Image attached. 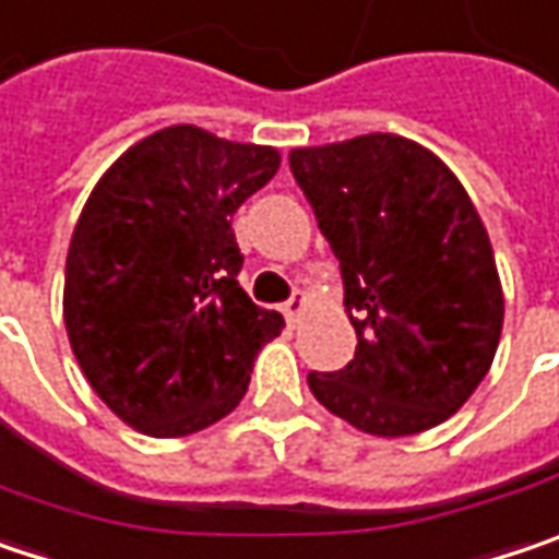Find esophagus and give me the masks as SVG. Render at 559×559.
Segmentation results:
<instances>
[{
	"mask_svg": "<svg viewBox=\"0 0 559 559\" xmlns=\"http://www.w3.org/2000/svg\"><path fill=\"white\" fill-rule=\"evenodd\" d=\"M301 311H305V296L301 293H296L293 299L283 305V314H286V321H289V328H296L301 318Z\"/></svg>",
	"mask_w": 559,
	"mask_h": 559,
	"instance_id": "esophagus-1",
	"label": "esophagus"
}]
</instances>
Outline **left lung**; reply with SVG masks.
<instances>
[{
	"instance_id": "8db88e82",
	"label": "left lung",
	"mask_w": 559,
	"mask_h": 559,
	"mask_svg": "<svg viewBox=\"0 0 559 559\" xmlns=\"http://www.w3.org/2000/svg\"><path fill=\"white\" fill-rule=\"evenodd\" d=\"M293 178L343 276L356 356L311 394L372 436L439 426L484 381L499 331L493 248L459 178L391 133L293 148Z\"/></svg>"
}]
</instances>
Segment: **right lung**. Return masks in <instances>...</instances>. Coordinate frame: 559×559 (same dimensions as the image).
Masks as SVG:
<instances>
[{"instance_id":"right-lung-1","label":"right lung","mask_w":559,"mask_h":559,"mask_svg":"<svg viewBox=\"0 0 559 559\" xmlns=\"http://www.w3.org/2000/svg\"><path fill=\"white\" fill-rule=\"evenodd\" d=\"M280 168L270 145L168 127L92 190L66 258L62 318L98 397L145 436L231 414L254 356L283 328L238 286L231 216Z\"/></svg>"}]
</instances>
